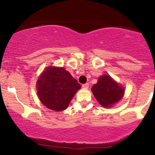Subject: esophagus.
Here are the masks:
<instances>
[{
	"label": "esophagus",
	"instance_id": "34e87169",
	"mask_svg": "<svg viewBox=\"0 0 155 155\" xmlns=\"http://www.w3.org/2000/svg\"><path fill=\"white\" fill-rule=\"evenodd\" d=\"M82 87L84 89H87L89 87V84L88 83L84 84H82Z\"/></svg>",
	"mask_w": 155,
	"mask_h": 155
}]
</instances>
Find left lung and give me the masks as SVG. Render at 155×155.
<instances>
[{
    "instance_id": "8db88e82",
    "label": "left lung",
    "mask_w": 155,
    "mask_h": 155,
    "mask_svg": "<svg viewBox=\"0 0 155 155\" xmlns=\"http://www.w3.org/2000/svg\"><path fill=\"white\" fill-rule=\"evenodd\" d=\"M92 91L99 104L104 107L116 104L124 95V89L108 75L101 76L97 84L92 86Z\"/></svg>"
}]
</instances>
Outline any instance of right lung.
<instances>
[{
	"instance_id": "right-lung-1",
	"label": "right lung",
	"mask_w": 155,
	"mask_h": 155,
	"mask_svg": "<svg viewBox=\"0 0 155 155\" xmlns=\"http://www.w3.org/2000/svg\"><path fill=\"white\" fill-rule=\"evenodd\" d=\"M37 91L41 102L54 111L68 107L81 85L63 68L49 67L37 81Z\"/></svg>"
}]
</instances>
